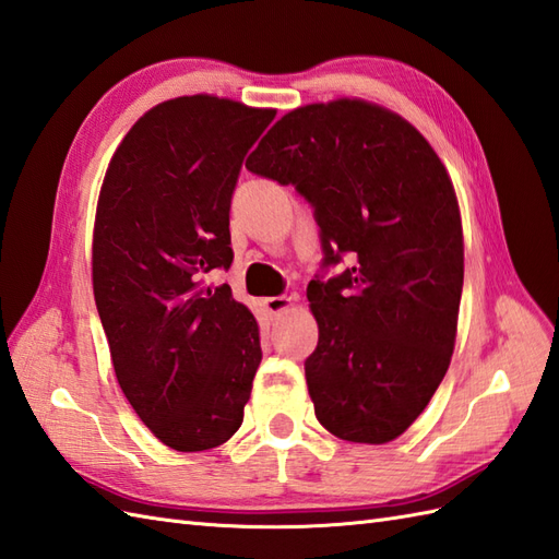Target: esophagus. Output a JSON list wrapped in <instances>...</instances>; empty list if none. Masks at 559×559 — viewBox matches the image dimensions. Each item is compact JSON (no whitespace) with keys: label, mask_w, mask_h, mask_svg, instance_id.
I'll list each match as a JSON object with an SVG mask.
<instances>
[{"label":"esophagus","mask_w":559,"mask_h":559,"mask_svg":"<svg viewBox=\"0 0 559 559\" xmlns=\"http://www.w3.org/2000/svg\"><path fill=\"white\" fill-rule=\"evenodd\" d=\"M294 304L292 296H267L263 298V308L267 310V316H280V312L287 310Z\"/></svg>","instance_id":"obj_1"}]
</instances>
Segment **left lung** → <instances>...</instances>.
Wrapping results in <instances>:
<instances>
[{
    "label": "left lung",
    "instance_id": "obj_1",
    "mask_svg": "<svg viewBox=\"0 0 559 559\" xmlns=\"http://www.w3.org/2000/svg\"><path fill=\"white\" fill-rule=\"evenodd\" d=\"M247 168L312 203L324 265L353 261L308 284L316 417L350 443L399 439L425 413L455 348L465 239L451 175L413 122L350 97L284 114Z\"/></svg>",
    "mask_w": 559,
    "mask_h": 559
}]
</instances>
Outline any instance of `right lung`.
Returning a JSON list of instances; mask_svg holds the SVG:
<instances>
[{"label": "right lung", "mask_w": 559, "mask_h": 559, "mask_svg": "<svg viewBox=\"0 0 559 559\" xmlns=\"http://www.w3.org/2000/svg\"><path fill=\"white\" fill-rule=\"evenodd\" d=\"M275 114L215 94L160 102L122 138L99 189L94 301L122 393L173 451L229 441L251 399L258 322L206 272L233 263L229 201Z\"/></svg>", "instance_id": "right-lung-1"}]
</instances>
